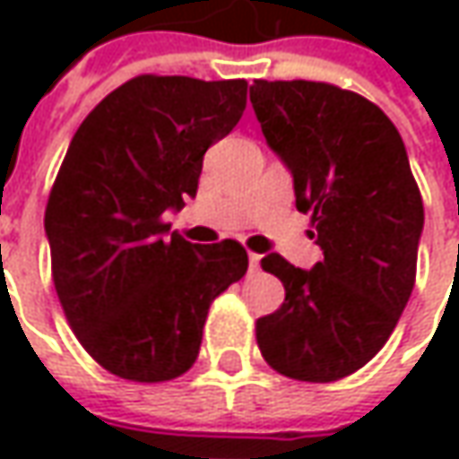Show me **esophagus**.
<instances>
[{"label": "esophagus", "instance_id": "34e87169", "mask_svg": "<svg viewBox=\"0 0 459 459\" xmlns=\"http://www.w3.org/2000/svg\"><path fill=\"white\" fill-rule=\"evenodd\" d=\"M260 271V255L250 253V273H257Z\"/></svg>", "mask_w": 459, "mask_h": 459}]
</instances>
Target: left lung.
I'll return each instance as SVG.
<instances>
[{
  "mask_svg": "<svg viewBox=\"0 0 459 459\" xmlns=\"http://www.w3.org/2000/svg\"><path fill=\"white\" fill-rule=\"evenodd\" d=\"M250 104L325 253L308 271L278 253L260 260L286 299L257 319V347L281 376L340 380L376 358L414 291L421 194L394 122L360 94L255 81Z\"/></svg>",
  "mask_w": 459,
  "mask_h": 459,
  "instance_id": "left-lung-1",
  "label": "left lung"
}]
</instances>
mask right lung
Wrapping results in <instances>:
<instances>
[{
	"mask_svg": "<svg viewBox=\"0 0 459 459\" xmlns=\"http://www.w3.org/2000/svg\"><path fill=\"white\" fill-rule=\"evenodd\" d=\"M247 81L137 76L81 122L45 206L53 283L94 360L119 378L184 376L209 304L247 271L235 239L168 238L166 212L196 196L204 152L232 133Z\"/></svg>",
	"mask_w": 459,
	"mask_h": 459,
	"instance_id": "add662e5",
	"label": "right lung"
}]
</instances>
